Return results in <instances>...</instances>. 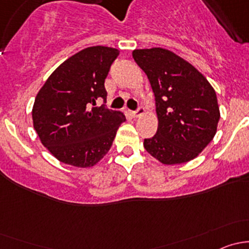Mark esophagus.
<instances>
[{
  "mask_svg": "<svg viewBox=\"0 0 249 249\" xmlns=\"http://www.w3.org/2000/svg\"><path fill=\"white\" fill-rule=\"evenodd\" d=\"M131 114H132V117H134V118H139L142 114H144V108H143L142 106H140L139 109L135 110V112H131Z\"/></svg>",
  "mask_w": 249,
  "mask_h": 249,
  "instance_id": "esophagus-1",
  "label": "esophagus"
}]
</instances>
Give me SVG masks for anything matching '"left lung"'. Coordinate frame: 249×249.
Masks as SVG:
<instances>
[{"mask_svg": "<svg viewBox=\"0 0 249 249\" xmlns=\"http://www.w3.org/2000/svg\"><path fill=\"white\" fill-rule=\"evenodd\" d=\"M132 57L155 95L158 131L143 142L164 165L195 159L213 140L220 118L214 89L201 72L171 50L135 49Z\"/></svg>", "mask_w": 249, "mask_h": 249, "instance_id": "8db88e82", "label": "left lung"}]
</instances>
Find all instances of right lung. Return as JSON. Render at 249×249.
<instances>
[{"instance_id":"obj_1","label":"right lung","mask_w":249,"mask_h":249,"mask_svg":"<svg viewBox=\"0 0 249 249\" xmlns=\"http://www.w3.org/2000/svg\"><path fill=\"white\" fill-rule=\"evenodd\" d=\"M118 55L115 48H85L65 60L39 89L32 107L34 127L59 161L87 169L112 147L125 114L91 106L107 99L105 79Z\"/></svg>"}]
</instances>
